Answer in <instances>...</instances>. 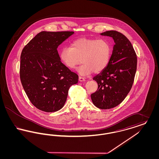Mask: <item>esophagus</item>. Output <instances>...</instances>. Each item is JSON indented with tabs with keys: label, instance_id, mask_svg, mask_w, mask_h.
<instances>
[{
	"label": "esophagus",
	"instance_id": "34e87169",
	"mask_svg": "<svg viewBox=\"0 0 159 159\" xmlns=\"http://www.w3.org/2000/svg\"><path fill=\"white\" fill-rule=\"evenodd\" d=\"M79 80L80 81V82H84V81H85V79L83 77H81V76H79Z\"/></svg>",
	"mask_w": 159,
	"mask_h": 159
}]
</instances>
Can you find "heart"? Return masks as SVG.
Listing matches in <instances>:
<instances>
[{"label": "heart", "mask_w": 159, "mask_h": 159, "mask_svg": "<svg viewBox=\"0 0 159 159\" xmlns=\"http://www.w3.org/2000/svg\"><path fill=\"white\" fill-rule=\"evenodd\" d=\"M111 48L105 39L81 38L70 46L63 47L60 52L62 62L69 69H75L82 62L77 71L83 76L103 71L111 58Z\"/></svg>", "instance_id": "1"}]
</instances>
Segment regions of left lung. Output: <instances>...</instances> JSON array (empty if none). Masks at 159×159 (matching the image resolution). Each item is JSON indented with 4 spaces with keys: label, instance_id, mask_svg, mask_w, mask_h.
<instances>
[{
    "label": "left lung",
    "instance_id": "obj_1",
    "mask_svg": "<svg viewBox=\"0 0 159 159\" xmlns=\"http://www.w3.org/2000/svg\"><path fill=\"white\" fill-rule=\"evenodd\" d=\"M101 34L113 38L115 45L107 67L93 79L98 88L91 94V99L97 107L107 110L120 104L130 91L136 73L137 57L130 42L121 33L107 31Z\"/></svg>",
    "mask_w": 159,
    "mask_h": 159
}]
</instances>
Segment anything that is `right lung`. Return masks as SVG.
<instances>
[{
    "label": "right lung",
    "mask_w": 159,
    "mask_h": 159,
    "mask_svg": "<svg viewBox=\"0 0 159 159\" xmlns=\"http://www.w3.org/2000/svg\"><path fill=\"white\" fill-rule=\"evenodd\" d=\"M73 31H41L24 47L20 76L31 104L45 112L63 107L79 76L61 61L57 48Z\"/></svg>",
    "instance_id": "obj_1"
}]
</instances>
